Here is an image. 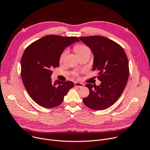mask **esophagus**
I'll list each match as a JSON object with an SVG mask.
<instances>
[{
    "label": "esophagus",
    "mask_w": 150,
    "mask_h": 150,
    "mask_svg": "<svg viewBox=\"0 0 150 150\" xmlns=\"http://www.w3.org/2000/svg\"><path fill=\"white\" fill-rule=\"evenodd\" d=\"M83 85H84L83 83H81V82H75V86L77 87H79V88H82L83 86Z\"/></svg>",
    "instance_id": "1"
}]
</instances>
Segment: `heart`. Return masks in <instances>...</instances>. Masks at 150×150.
I'll use <instances>...</instances> for the list:
<instances>
[{
  "mask_svg": "<svg viewBox=\"0 0 150 150\" xmlns=\"http://www.w3.org/2000/svg\"><path fill=\"white\" fill-rule=\"evenodd\" d=\"M75 51L76 52V53L78 54V56L79 55H81V54H83L85 53H87V52H90V49L86 46H84V45H80V46H78L77 47H76L75 48ZM68 50L67 49V50H64L60 56V62H62L64 61V60L65 59L67 56L68 55ZM75 75H77L76 74H75Z\"/></svg>",
  "mask_w": 150,
  "mask_h": 150,
  "instance_id": "obj_1",
  "label": "heart"
}]
</instances>
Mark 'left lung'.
<instances>
[{
  "label": "left lung",
  "instance_id": "left-lung-1",
  "mask_svg": "<svg viewBox=\"0 0 150 150\" xmlns=\"http://www.w3.org/2000/svg\"><path fill=\"white\" fill-rule=\"evenodd\" d=\"M94 54L93 71H98V86L85 85L89 96L83 98L84 104L90 109L102 110L109 108L120 97L129 78L127 57L123 49L117 42L103 36L79 37Z\"/></svg>",
  "mask_w": 150,
  "mask_h": 150
}]
</instances>
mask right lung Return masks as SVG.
Masks as SVG:
<instances>
[{"label":"right lung","mask_w":150,"mask_h":150,"mask_svg":"<svg viewBox=\"0 0 150 150\" xmlns=\"http://www.w3.org/2000/svg\"><path fill=\"white\" fill-rule=\"evenodd\" d=\"M79 40L77 37L49 35L33 42L21 58V78L31 98L45 108L60 105L74 83L51 79L52 69L59 67L60 56L65 47Z\"/></svg>","instance_id":"obj_1"}]
</instances>
